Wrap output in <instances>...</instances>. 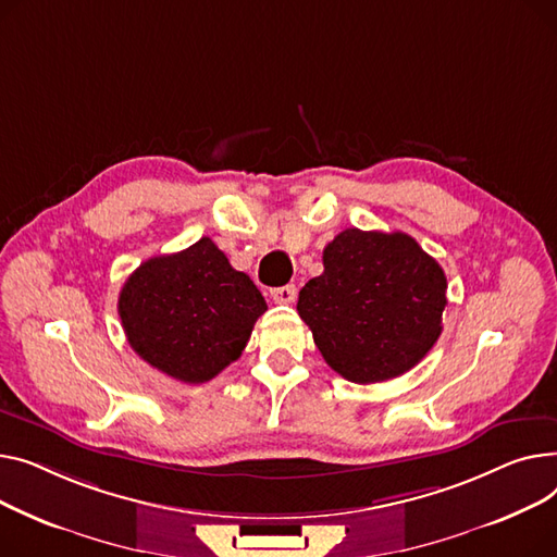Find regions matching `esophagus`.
<instances>
[{
    "label": "esophagus",
    "instance_id": "obj_1",
    "mask_svg": "<svg viewBox=\"0 0 557 557\" xmlns=\"http://www.w3.org/2000/svg\"><path fill=\"white\" fill-rule=\"evenodd\" d=\"M270 297L274 299V304H294L297 299V285H283V287H274L270 292Z\"/></svg>",
    "mask_w": 557,
    "mask_h": 557
}]
</instances>
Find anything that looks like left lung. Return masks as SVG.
Here are the masks:
<instances>
[{"label":"left lung","instance_id":"left-lung-1","mask_svg":"<svg viewBox=\"0 0 557 557\" xmlns=\"http://www.w3.org/2000/svg\"><path fill=\"white\" fill-rule=\"evenodd\" d=\"M447 278L407 234L346 228L323 249V274L299 292L325 364L357 384L398 377L443 331Z\"/></svg>","mask_w":557,"mask_h":557}]
</instances>
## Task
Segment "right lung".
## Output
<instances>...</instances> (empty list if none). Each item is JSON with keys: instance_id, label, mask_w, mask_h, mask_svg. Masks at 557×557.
<instances>
[{"instance_id": "add662e5", "label": "right lung", "mask_w": 557, "mask_h": 557, "mask_svg": "<svg viewBox=\"0 0 557 557\" xmlns=\"http://www.w3.org/2000/svg\"><path fill=\"white\" fill-rule=\"evenodd\" d=\"M265 310L253 281L228 265L211 238L148 258L119 294L127 344L186 384L209 382L236 362Z\"/></svg>"}]
</instances>
